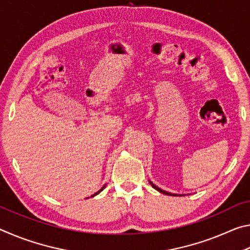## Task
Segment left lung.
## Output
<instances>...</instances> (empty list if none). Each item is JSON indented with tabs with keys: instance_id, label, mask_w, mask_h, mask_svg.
Here are the masks:
<instances>
[{
	"instance_id": "left-lung-1",
	"label": "left lung",
	"mask_w": 250,
	"mask_h": 250,
	"mask_svg": "<svg viewBox=\"0 0 250 250\" xmlns=\"http://www.w3.org/2000/svg\"><path fill=\"white\" fill-rule=\"evenodd\" d=\"M151 183V185H152V188H155L156 191H159V192H161V193H163V194H167V195H172V196H177L176 194H171V193H167V192H166V191H163V189H161L160 188H158V186H155L153 183H152V182H150Z\"/></svg>"
}]
</instances>
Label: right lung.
Returning <instances> with one entry per match:
<instances>
[{"label": "right lung", "instance_id": "1", "mask_svg": "<svg viewBox=\"0 0 250 250\" xmlns=\"http://www.w3.org/2000/svg\"><path fill=\"white\" fill-rule=\"evenodd\" d=\"M104 188H101V189H100V191H103V189H104ZM100 191H99V192H100ZM99 192H98V193H99ZM98 193H96V194H94V195H92V196H95V195H97V194H98ZM92 196H91V197H92Z\"/></svg>", "mask_w": 250, "mask_h": 250}]
</instances>
